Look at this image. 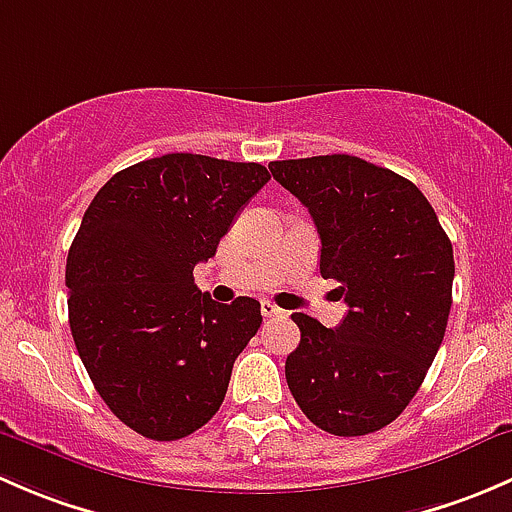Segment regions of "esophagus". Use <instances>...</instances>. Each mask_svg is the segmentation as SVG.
Listing matches in <instances>:
<instances>
[{
  "mask_svg": "<svg viewBox=\"0 0 512 512\" xmlns=\"http://www.w3.org/2000/svg\"><path fill=\"white\" fill-rule=\"evenodd\" d=\"M262 314H265L267 319L285 317V309H280L277 304H272V302H262Z\"/></svg>",
  "mask_w": 512,
  "mask_h": 512,
  "instance_id": "1",
  "label": "esophagus"
}]
</instances>
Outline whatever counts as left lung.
<instances>
[{
    "label": "left lung",
    "mask_w": 512,
    "mask_h": 512,
    "mask_svg": "<svg viewBox=\"0 0 512 512\" xmlns=\"http://www.w3.org/2000/svg\"><path fill=\"white\" fill-rule=\"evenodd\" d=\"M272 175L312 215L319 272L347 317L327 329L292 314L299 347L285 376L302 414L334 436L389 426L436 359L451 312L453 247L411 180L356 156L272 160Z\"/></svg>",
    "instance_id": "1"
}]
</instances>
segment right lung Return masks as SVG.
I'll return each mask as SVG.
<instances>
[{"label": "right lung", "instance_id": "1", "mask_svg": "<svg viewBox=\"0 0 512 512\" xmlns=\"http://www.w3.org/2000/svg\"><path fill=\"white\" fill-rule=\"evenodd\" d=\"M270 180L265 165L195 153L141 160L91 200L66 260L81 361L128 428L178 441L218 414L260 302L218 304L193 267Z\"/></svg>", "mask_w": 512, "mask_h": 512}]
</instances>
